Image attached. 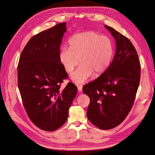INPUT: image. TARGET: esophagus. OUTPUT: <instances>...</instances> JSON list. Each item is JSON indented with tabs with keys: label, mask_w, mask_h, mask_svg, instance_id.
<instances>
[{
	"label": "esophagus",
	"mask_w": 155,
	"mask_h": 155,
	"mask_svg": "<svg viewBox=\"0 0 155 155\" xmlns=\"http://www.w3.org/2000/svg\"><path fill=\"white\" fill-rule=\"evenodd\" d=\"M77 87L78 89L79 92H82V88H83V86L81 85H77Z\"/></svg>",
	"instance_id": "1"
}]
</instances>
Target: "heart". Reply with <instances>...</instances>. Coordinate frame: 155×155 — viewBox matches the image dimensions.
Masks as SVG:
<instances>
[{
  "mask_svg": "<svg viewBox=\"0 0 155 155\" xmlns=\"http://www.w3.org/2000/svg\"><path fill=\"white\" fill-rule=\"evenodd\" d=\"M68 45L69 48L61 50L59 60L67 73H71L80 61L81 66L70 76L74 83H85L93 74L100 76L110 66L114 47L109 37L95 31H84L70 37Z\"/></svg>",
  "mask_w": 155,
  "mask_h": 155,
  "instance_id": "1",
  "label": "heart"
}]
</instances>
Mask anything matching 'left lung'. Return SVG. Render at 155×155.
<instances>
[{"mask_svg": "<svg viewBox=\"0 0 155 155\" xmlns=\"http://www.w3.org/2000/svg\"><path fill=\"white\" fill-rule=\"evenodd\" d=\"M116 41L113 60L106 71L83 86L90 98L87 116L97 127L109 130L119 125L132 108L140 84V63L128 38L105 25Z\"/></svg>", "mask_w": 155, "mask_h": 155, "instance_id": "obj_1", "label": "left lung"}]
</instances>
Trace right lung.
I'll list each match as a JSON object with an SVG mask.
<instances>
[{
    "instance_id": "right-lung-1",
    "label": "right lung",
    "mask_w": 155,
    "mask_h": 155,
    "mask_svg": "<svg viewBox=\"0 0 155 155\" xmlns=\"http://www.w3.org/2000/svg\"><path fill=\"white\" fill-rule=\"evenodd\" d=\"M66 26V22L60 23L32 37L17 67L18 87L26 113L35 125L46 131L57 130L66 122L77 94L78 88L72 83L60 88L68 78L59 60Z\"/></svg>"
}]
</instances>
